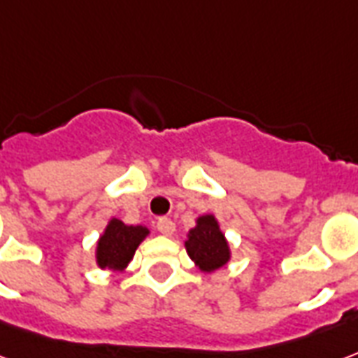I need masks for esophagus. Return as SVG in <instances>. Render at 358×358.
Here are the masks:
<instances>
[{
    "label": "esophagus",
    "instance_id": "34e87169",
    "mask_svg": "<svg viewBox=\"0 0 358 358\" xmlns=\"http://www.w3.org/2000/svg\"><path fill=\"white\" fill-rule=\"evenodd\" d=\"M174 222L173 220H169V217H159L157 220V231L161 234H165V236H171L174 233Z\"/></svg>",
    "mask_w": 358,
    "mask_h": 358
}]
</instances>
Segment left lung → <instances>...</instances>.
Instances as JSON below:
<instances>
[{"label":"left lung","instance_id":"obj_1","mask_svg":"<svg viewBox=\"0 0 358 358\" xmlns=\"http://www.w3.org/2000/svg\"><path fill=\"white\" fill-rule=\"evenodd\" d=\"M185 250L204 272L220 268L229 261V245L214 215L199 217L197 227L189 231Z\"/></svg>","mask_w":358,"mask_h":358}]
</instances>
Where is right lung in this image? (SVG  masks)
Masks as SVG:
<instances>
[{
    "label": "right lung",
    "instance_id": "add662e5",
    "mask_svg": "<svg viewBox=\"0 0 358 358\" xmlns=\"http://www.w3.org/2000/svg\"><path fill=\"white\" fill-rule=\"evenodd\" d=\"M146 234L148 229L141 225L133 227V225H125L120 220H113L97 244V264L101 268H125Z\"/></svg>",
    "mask_w": 358,
    "mask_h": 358
}]
</instances>
